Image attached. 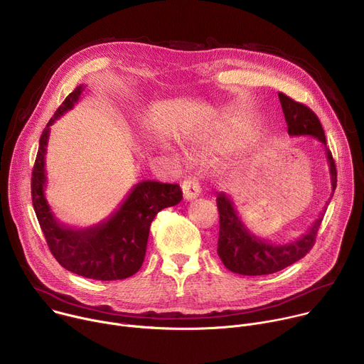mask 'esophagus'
<instances>
[{"instance_id":"34e87169","label":"esophagus","mask_w":364,"mask_h":364,"mask_svg":"<svg viewBox=\"0 0 364 364\" xmlns=\"http://www.w3.org/2000/svg\"><path fill=\"white\" fill-rule=\"evenodd\" d=\"M200 194V186L197 181L193 180H186L183 183V196L184 200H194Z\"/></svg>"}]
</instances>
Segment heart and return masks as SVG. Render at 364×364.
<instances>
[{"instance_id":"heart-1","label":"heart","mask_w":364,"mask_h":364,"mask_svg":"<svg viewBox=\"0 0 364 364\" xmlns=\"http://www.w3.org/2000/svg\"><path fill=\"white\" fill-rule=\"evenodd\" d=\"M194 144L204 154L228 155L243 146V138L237 132L225 128L210 135L200 136Z\"/></svg>"}]
</instances>
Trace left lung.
Here are the masks:
<instances>
[{"label":"left lung","mask_w":364,"mask_h":364,"mask_svg":"<svg viewBox=\"0 0 364 364\" xmlns=\"http://www.w3.org/2000/svg\"><path fill=\"white\" fill-rule=\"evenodd\" d=\"M278 96L285 115V122L288 125V134L291 136H313L323 144L330 167L331 194L320 216L304 235L288 243H271L253 235L245 226L235 209V203L230 196L223 191L218 193L216 201L220 215L218 255L229 271L239 275L256 277L275 274L304 257L316 243V236L327 210V205L337 187L336 164L330 149L327 148L326 135L320 119L302 103L295 102L284 93H278Z\"/></svg>","instance_id":"8db88e82"}]
</instances>
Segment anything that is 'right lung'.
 <instances>
[{"instance_id": "1", "label": "right lung", "mask_w": 364, "mask_h": 364, "mask_svg": "<svg viewBox=\"0 0 364 364\" xmlns=\"http://www.w3.org/2000/svg\"><path fill=\"white\" fill-rule=\"evenodd\" d=\"M85 87L79 85L65 99L40 136L31 177L33 207L50 252L65 269L96 281L125 279L142 267L151 222L160 210L178 204L183 193L178 184L144 180L131 188L108 219L97 225L70 228L58 220L44 194L50 127L73 109Z\"/></svg>"}]
</instances>
